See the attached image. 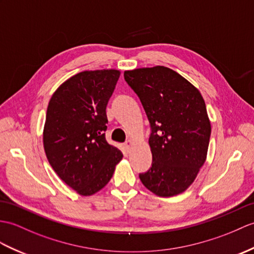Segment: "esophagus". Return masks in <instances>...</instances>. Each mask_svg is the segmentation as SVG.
<instances>
[{
  "instance_id": "obj_1",
  "label": "esophagus",
  "mask_w": 254,
  "mask_h": 254,
  "mask_svg": "<svg viewBox=\"0 0 254 254\" xmlns=\"http://www.w3.org/2000/svg\"><path fill=\"white\" fill-rule=\"evenodd\" d=\"M131 146H132V140H131V139L127 140L126 143H125V148H126V150H127V151H128V150H129V148H131Z\"/></svg>"
}]
</instances>
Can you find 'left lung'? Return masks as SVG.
Returning <instances> with one entry per match:
<instances>
[{"mask_svg": "<svg viewBox=\"0 0 254 254\" xmlns=\"http://www.w3.org/2000/svg\"><path fill=\"white\" fill-rule=\"evenodd\" d=\"M150 125L151 167L141 183L160 197L190 186L207 158L211 125L201 94L172 69L157 66L125 72Z\"/></svg>", "mask_w": 254, "mask_h": 254, "instance_id": "left-lung-1", "label": "left lung"}]
</instances>
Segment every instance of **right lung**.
I'll return each mask as SVG.
<instances>
[{
    "label": "right lung",
    "instance_id": "add662e5",
    "mask_svg": "<svg viewBox=\"0 0 254 254\" xmlns=\"http://www.w3.org/2000/svg\"><path fill=\"white\" fill-rule=\"evenodd\" d=\"M119 76L118 70L80 72L57 88L47 106L43 132L47 160L82 196L107 185L123 157L105 137L106 106Z\"/></svg>",
    "mask_w": 254,
    "mask_h": 254
}]
</instances>
